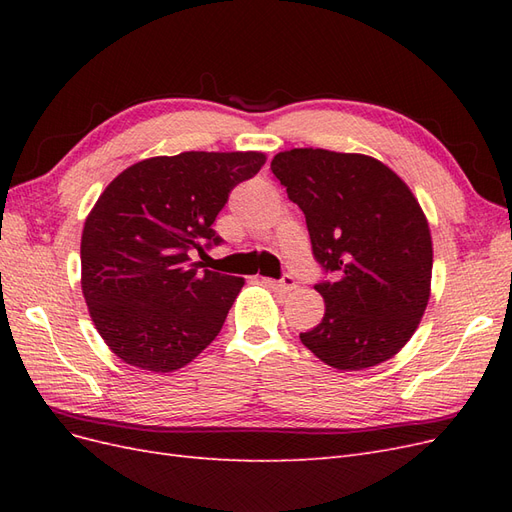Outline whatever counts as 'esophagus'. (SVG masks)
<instances>
[{
  "label": "esophagus",
  "instance_id": "esophagus-1",
  "mask_svg": "<svg viewBox=\"0 0 512 512\" xmlns=\"http://www.w3.org/2000/svg\"><path fill=\"white\" fill-rule=\"evenodd\" d=\"M267 284H271L275 290H280V292H290L297 288V280H294V277L288 273L282 277V280H267Z\"/></svg>",
  "mask_w": 512,
  "mask_h": 512
}]
</instances>
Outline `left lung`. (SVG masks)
Instances as JSON below:
<instances>
[{
    "label": "left lung",
    "mask_w": 512,
    "mask_h": 512,
    "mask_svg": "<svg viewBox=\"0 0 512 512\" xmlns=\"http://www.w3.org/2000/svg\"><path fill=\"white\" fill-rule=\"evenodd\" d=\"M273 175L305 215L324 273V318L301 342L335 369L391 359L421 322L431 284V235L421 205L389 166L327 149H290Z\"/></svg>",
    "instance_id": "1"
}]
</instances>
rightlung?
<instances>
[{"instance_id":"1","label":"right lung","mask_w":512,"mask_h":512,"mask_svg":"<svg viewBox=\"0 0 512 512\" xmlns=\"http://www.w3.org/2000/svg\"><path fill=\"white\" fill-rule=\"evenodd\" d=\"M262 164L256 151H185L136 162L108 183L85 220L81 286L121 361L166 374L220 333L243 277L200 269L190 256L222 243L215 218Z\"/></svg>"}]
</instances>
